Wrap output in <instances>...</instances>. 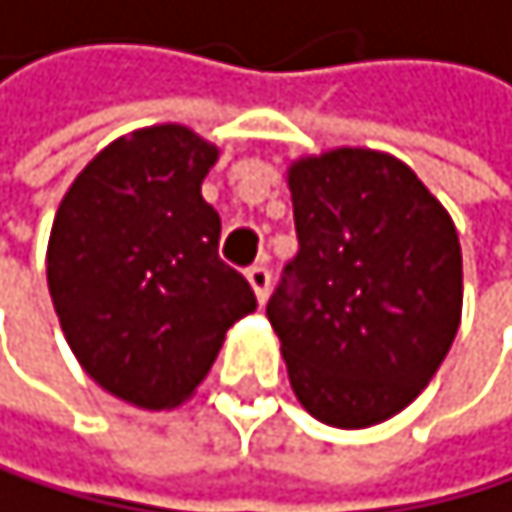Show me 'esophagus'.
I'll return each instance as SVG.
<instances>
[{"mask_svg": "<svg viewBox=\"0 0 512 512\" xmlns=\"http://www.w3.org/2000/svg\"><path fill=\"white\" fill-rule=\"evenodd\" d=\"M247 281H250V287H253V294H256V300H259V303H265V300H269L272 272L265 269L262 262H259V265H253V269H247Z\"/></svg>", "mask_w": 512, "mask_h": 512, "instance_id": "esophagus-1", "label": "esophagus"}]
</instances>
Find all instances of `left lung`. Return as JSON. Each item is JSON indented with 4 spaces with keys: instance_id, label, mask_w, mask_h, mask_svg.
<instances>
[{
    "instance_id": "left-lung-1",
    "label": "left lung",
    "mask_w": 512,
    "mask_h": 512,
    "mask_svg": "<svg viewBox=\"0 0 512 512\" xmlns=\"http://www.w3.org/2000/svg\"><path fill=\"white\" fill-rule=\"evenodd\" d=\"M300 253L269 300L303 410L372 428L441 369L463 316V253L450 212L391 153L338 146L287 165Z\"/></svg>"
}]
</instances>
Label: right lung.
Segmentation results:
<instances>
[{
  "mask_svg": "<svg viewBox=\"0 0 512 512\" xmlns=\"http://www.w3.org/2000/svg\"><path fill=\"white\" fill-rule=\"evenodd\" d=\"M218 149L187 124H149L84 165L55 209L46 281L65 341L102 391L174 410L209 375L228 328L256 309L218 259L203 200Z\"/></svg>",
  "mask_w": 512,
  "mask_h": 512,
  "instance_id": "obj_1",
  "label": "right lung"
}]
</instances>
